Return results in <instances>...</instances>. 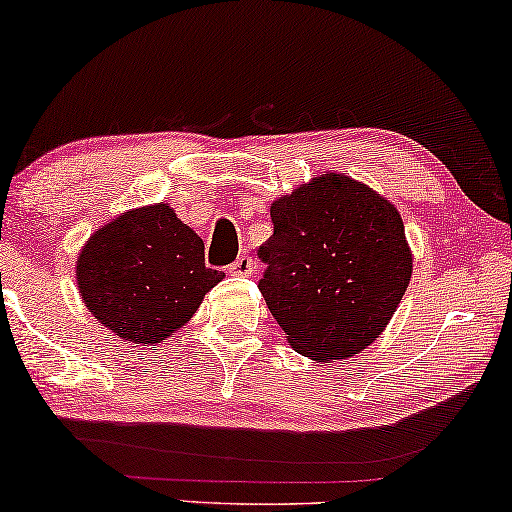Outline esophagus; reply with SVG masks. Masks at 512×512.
Listing matches in <instances>:
<instances>
[{
	"label": "esophagus",
	"mask_w": 512,
	"mask_h": 512,
	"mask_svg": "<svg viewBox=\"0 0 512 512\" xmlns=\"http://www.w3.org/2000/svg\"><path fill=\"white\" fill-rule=\"evenodd\" d=\"M254 268H256L254 258L242 254V256L235 258V263L228 265V272H230V275H235V277H251V275H254Z\"/></svg>",
	"instance_id": "esophagus-1"
}]
</instances>
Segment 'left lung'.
Returning <instances> with one entry per match:
<instances>
[{"label": "left lung", "instance_id": "1", "mask_svg": "<svg viewBox=\"0 0 512 512\" xmlns=\"http://www.w3.org/2000/svg\"><path fill=\"white\" fill-rule=\"evenodd\" d=\"M270 216L258 289L293 349L317 361L366 349L410 282L396 207L359 181L324 174L272 202Z\"/></svg>", "mask_w": 512, "mask_h": 512}]
</instances>
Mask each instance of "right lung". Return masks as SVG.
Instances as JSON below:
<instances>
[{
	"mask_svg": "<svg viewBox=\"0 0 512 512\" xmlns=\"http://www.w3.org/2000/svg\"><path fill=\"white\" fill-rule=\"evenodd\" d=\"M223 279L205 244L167 205L118 216L90 237L76 263L83 303L118 338L153 345L186 324Z\"/></svg>",
	"mask_w": 512,
	"mask_h": 512,
	"instance_id": "1",
	"label": "right lung"
}]
</instances>
